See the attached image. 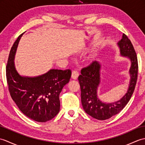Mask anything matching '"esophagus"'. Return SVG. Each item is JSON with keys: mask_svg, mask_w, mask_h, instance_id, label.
Returning a JSON list of instances; mask_svg holds the SVG:
<instances>
[{"mask_svg": "<svg viewBox=\"0 0 145 145\" xmlns=\"http://www.w3.org/2000/svg\"><path fill=\"white\" fill-rule=\"evenodd\" d=\"M79 75V72L77 70H73L72 73V78L73 80H76Z\"/></svg>", "mask_w": 145, "mask_h": 145, "instance_id": "34e87169", "label": "esophagus"}]
</instances>
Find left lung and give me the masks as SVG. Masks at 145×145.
Segmentation results:
<instances>
[{
	"label": "left lung",
	"instance_id": "8db88e82",
	"mask_svg": "<svg viewBox=\"0 0 145 145\" xmlns=\"http://www.w3.org/2000/svg\"><path fill=\"white\" fill-rule=\"evenodd\" d=\"M118 44L123 56L130 58L131 66L130 69L131 80L128 90L125 96L113 103H104L97 98V90L100 84V65L93 61L81 70L78 80L81 89V100L83 108L88 115L94 118L105 120L116 115L123 109L133 95L136 87L138 63L136 52L127 35L123 34Z\"/></svg>",
	"mask_w": 145,
	"mask_h": 145
}]
</instances>
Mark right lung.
Instances as JSON below:
<instances>
[{
    "label": "right lung",
    "instance_id": "obj_1",
    "mask_svg": "<svg viewBox=\"0 0 145 145\" xmlns=\"http://www.w3.org/2000/svg\"><path fill=\"white\" fill-rule=\"evenodd\" d=\"M22 35L12 45L6 65L9 93L24 115L36 121H47L59 112L60 93L69 82L72 72L70 69H52L37 77L20 76L15 69L14 58Z\"/></svg>",
    "mask_w": 145,
    "mask_h": 145
}]
</instances>
